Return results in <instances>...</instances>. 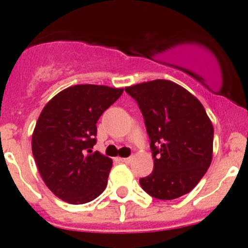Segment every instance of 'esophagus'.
I'll use <instances>...</instances> for the list:
<instances>
[{
    "instance_id": "esophagus-1",
    "label": "esophagus",
    "mask_w": 248,
    "mask_h": 248,
    "mask_svg": "<svg viewBox=\"0 0 248 248\" xmlns=\"http://www.w3.org/2000/svg\"><path fill=\"white\" fill-rule=\"evenodd\" d=\"M120 161H121V162H124V163L128 164V163H130V162H132V157H124V158H120Z\"/></svg>"
}]
</instances>
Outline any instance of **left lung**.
Masks as SVG:
<instances>
[{"label": "left lung", "instance_id": "8db88e82", "mask_svg": "<svg viewBox=\"0 0 248 248\" xmlns=\"http://www.w3.org/2000/svg\"><path fill=\"white\" fill-rule=\"evenodd\" d=\"M124 91L138 102L153 153L154 170L140 178L142 189L162 201L190 192L212 161L213 126L203 105L186 88L164 79Z\"/></svg>", "mask_w": 248, "mask_h": 248}]
</instances>
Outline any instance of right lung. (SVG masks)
I'll use <instances>...</instances> for the list:
<instances>
[{
  "label": "right lung",
  "instance_id": "add662e5",
  "mask_svg": "<svg viewBox=\"0 0 248 248\" xmlns=\"http://www.w3.org/2000/svg\"><path fill=\"white\" fill-rule=\"evenodd\" d=\"M124 90L76 85L43 108L32 134V154L46 186L70 204H85L104 192L112 160L92 152L96 122Z\"/></svg>",
  "mask_w": 248,
  "mask_h": 248
}]
</instances>
